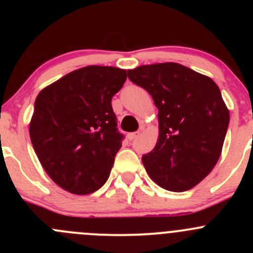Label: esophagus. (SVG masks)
Here are the masks:
<instances>
[{"label": "esophagus", "instance_id": "34e87169", "mask_svg": "<svg viewBox=\"0 0 253 253\" xmlns=\"http://www.w3.org/2000/svg\"><path fill=\"white\" fill-rule=\"evenodd\" d=\"M138 134H139V132H132V133H128L127 134V139H128V141H133L134 138H137V137H138Z\"/></svg>", "mask_w": 253, "mask_h": 253}]
</instances>
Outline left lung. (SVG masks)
I'll return each mask as SVG.
<instances>
[{
    "instance_id": "1",
    "label": "left lung",
    "mask_w": 253,
    "mask_h": 253,
    "mask_svg": "<svg viewBox=\"0 0 253 253\" xmlns=\"http://www.w3.org/2000/svg\"><path fill=\"white\" fill-rule=\"evenodd\" d=\"M127 75L159 110L158 142L142 157L148 175L168 191L191 190L215 167L228 131L230 115L219 86L175 62L139 66Z\"/></svg>"
}]
</instances>
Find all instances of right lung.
<instances>
[{
  "label": "right lung",
  "mask_w": 253,
  "mask_h": 253,
  "mask_svg": "<svg viewBox=\"0 0 253 253\" xmlns=\"http://www.w3.org/2000/svg\"><path fill=\"white\" fill-rule=\"evenodd\" d=\"M126 71L86 66L38 94L29 133L35 153L56 185L75 195L99 190L122 144L111 99Z\"/></svg>",
  "instance_id": "obj_1"
}]
</instances>
